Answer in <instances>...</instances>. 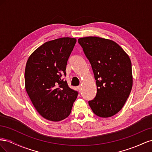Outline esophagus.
<instances>
[{"label": "esophagus", "mask_w": 152, "mask_h": 152, "mask_svg": "<svg viewBox=\"0 0 152 152\" xmlns=\"http://www.w3.org/2000/svg\"><path fill=\"white\" fill-rule=\"evenodd\" d=\"M77 89H78V90H79V92H80L81 90H82V87H81V86H78V87H77Z\"/></svg>", "instance_id": "1"}]
</instances>
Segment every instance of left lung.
<instances>
[{"instance_id":"obj_1","label":"left lung","mask_w":152,"mask_h":152,"mask_svg":"<svg viewBox=\"0 0 152 152\" xmlns=\"http://www.w3.org/2000/svg\"><path fill=\"white\" fill-rule=\"evenodd\" d=\"M94 75L97 93L89 101L93 112L110 117L122 108L132 89L131 59L116 42L97 37L79 39Z\"/></svg>"}]
</instances>
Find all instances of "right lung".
<instances>
[{
	"label": "right lung",
	"mask_w": 152,
	"mask_h": 152,
	"mask_svg": "<svg viewBox=\"0 0 152 152\" xmlns=\"http://www.w3.org/2000/svg\"><path fill=\"white\" fill-rule=\"evenodd\" d=\"M76 42V39L70 37L49 41L37 49L27 61L26 91L37 111L49 121L58 122L68 117L79 94L63 79Z\"/></svg>",
	"instance_id": "right-lung-1"
}]
</instances>
